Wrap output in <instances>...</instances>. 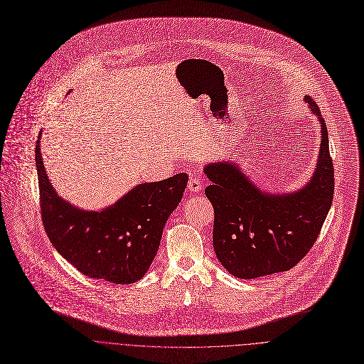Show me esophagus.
Returning <instances> with one entry per match:
<instances>
[{"label": "esophagus", "instance_id": "esophagus-1", "mask_svg": "<svg viewBox=\"0 0 364 364\" xmlns=\"http://www.w3.org/2000/svg\"><path fill=\"white\" fill-rule=\"evenodd\" d=\"M202 188H203L202 178L200 176H191V179L188 182V189L191 192H200Z\"/></svg>", "mask_w": 364, "mask_h": 364}]
</instances>
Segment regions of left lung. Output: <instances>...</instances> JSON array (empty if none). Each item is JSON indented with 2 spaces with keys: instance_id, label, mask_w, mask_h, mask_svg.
<instances>
[{
  "instance_id": "left-lung-1",
  "label": "left lung",
  "mask_w": 364,
  "mask_h": 364,
  "mask_svg": "<svg viewBox=\"0 0 364 364\" xmlns=\"http://www.w3.org/2000/svg\"><path fill=\"white\" fill-rule=\"evenodd\" d=\"M321 124L316 171L309 183L289 193H269L254 185L237 164L210 162L205 195L215 212L213 250L237 278L254 279L297 265L314 245L334 195L328 133L318 106L304 97Z\"/></svg>"
}]
</instances>
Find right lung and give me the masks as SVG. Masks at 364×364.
Masks as SVG:
<instances>
[{"label": "right lung", "instance_id": "obj_1", "mask_svg": "<svg viewBox=\"0 0 364 364\" xmlns=\"http://www.w3.org/2000/svg\"><path fill=\"white\" fill-rule=\"evenodd\" d=\"M40 137L36 165L41 220L53 247L82 274L114 284H132L148 272L169 215L182 199L186 173L140 183L102 210L71 205L54 191L46 173Z\"/></svg>", "mask_w": 364, "mask_h": 364}]
</instances>
